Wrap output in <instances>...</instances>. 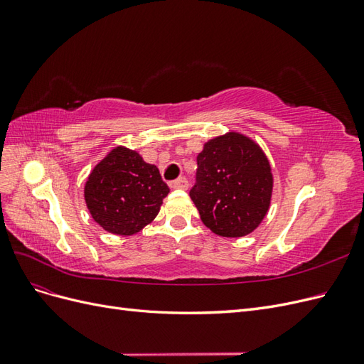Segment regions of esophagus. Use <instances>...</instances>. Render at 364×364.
Instances as JSON below:
<instances>
[{"instance_id":"esophagus-1","label":"esophagus","mask_w":364,"mask_h":364,"mask_svg":"<svg viewBox=\"0 0 364 364\" xmlns=\"http://www.w3.org/2000/svg\"><path fill=\"white\" fill-rule=\"evenodd\" d=\"M171 185H173V188H176V190H186V188H188V182H186L185 178L176 179Z\"/></svg>"}]
</instances>
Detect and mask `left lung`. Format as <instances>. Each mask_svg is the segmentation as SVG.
Segmentation results:
<instances>
[{"mask_svg":"<svg viewBox=\"0 0 364 364\" xmlns=\"http://www.w3.org/2000/svg\"><path fill=\"white\" fill-rule=\"evenodd\" d=\"M191 200L206 228L220 237H245L267 215L273 174L258 142L238 132L206 141L197 156Z\"/></svg>","mask_w":364,"mask_h":364,"instance_id":"left-lung-1","label":"left lung"}]
</instances>
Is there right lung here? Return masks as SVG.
<instances>
[{
	"label": "right lung",
	"instance_id": "1",
	"mask_svg": "<svg viewBox=\"0 0 364 364\" xmlns=\"http://www.w3.org/2000/svg\"><path fill=\"white\" fill-rule=\"evenodd\" d=\"M170 188L156 165L136 150L114 147L85 183V202L95 222L114 235H134L158 215Z\"/></svg>",
	"mask_w": 364,
	"mask_h": 364
}]
</instances>
